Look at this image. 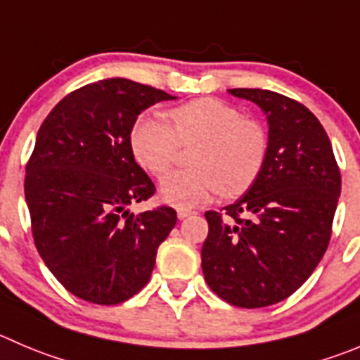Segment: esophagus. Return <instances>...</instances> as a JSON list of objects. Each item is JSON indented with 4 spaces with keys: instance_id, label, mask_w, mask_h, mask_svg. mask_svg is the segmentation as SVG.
Listing matches in <instances>:
<instances>
[{
    "instance_id": "esophagus-1",
    "label": "esophagus",
    "mask_w": 360,
    "mask_h": 360,
    "mask_svg": "<svg viewBox=\"0 0 360 360\" xmlns=\"http://www.w3.org/2000/svg\"><path fill=\"white\" fill-rule=\"evenodd\" d=\"M176 214H178V219H186V217H189V215H193L194 212L189 210V208H178Z\"/></svg>"
}]
</instances>
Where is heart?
Instances as JSON below:
<instances>
[{"label":"heart","mask_w":360,"mask_h":360,"mask_svg":"<svg viewBox=\"0 0 360 360\" xmlns=\"http://www.w3.org/2000/svg\"><path fill=\"white\" fill-rule=\"evenodd\" d=\"M169 125L139 118L131 131L136 160L153 176L166 174L178 160L180 146H193V167L169 174L160 196L176 207H194L217 193L238 198L248 193L265 167L269 134L240 109L212 97L196 98L167 111Z\"/></svg>","instance_id":"1"}]
</instances>
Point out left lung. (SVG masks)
I'll return each instance as SVG.
<instances>
[{"label":"left lung","instance_id":"obj_1","mask_svg":"<svg viewBox=\"0 0 360 360\" xmlns=\"http://www.w3.org/2000/svg\"><path fill=\"white\" fill-rule=\"evenodd\" d=\"M269 120V155L233 205L205 212L201 269L212 292L255 309L288 299L323 258L341 193L330 139L304 104L259 88H235Z\"/></svg>","mask_w":360,"mask_h":360}]
</instances>
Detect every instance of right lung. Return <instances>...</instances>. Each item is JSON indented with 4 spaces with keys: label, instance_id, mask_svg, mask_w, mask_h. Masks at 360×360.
<instances>
[{
    "label": "right lung",
    "instance_id": "add662e5",
    "mask_svg": "<svg viewBox=\"0 0 360 360\" xmlns=\"http://www.w3.org/2000/svg\"><path fill=\"white\" fill-rule=\"evenodd\" d=\"M169 98L112 77L68 94L40 125L24 194L37 251L72 295L112 306L141 292L152 276L176 212L166 205L127 210L155 194L134 160L131 131L143 109Z\"/></svg>",
    "mask_w": 360,
    "mask_h": 360
}]
</instances>
